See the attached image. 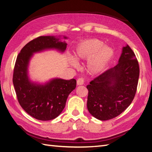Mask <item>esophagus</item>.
<instances>
[{"label":"esophagus","mask_w":152,"mask_h":152,"mask_svg":"<svg viewBox=\"0 0 152 152\" xmlns=\"http://www.w3.org/2000/svg\"><path fill=\"white\" fill-rule=\"evenodd\" d=\"M77 84L78 86L83 85L84 84V80L83 78H79V79H78V80H77Z\"/></svg>","instance_id":"obj_1"}]
</instances>
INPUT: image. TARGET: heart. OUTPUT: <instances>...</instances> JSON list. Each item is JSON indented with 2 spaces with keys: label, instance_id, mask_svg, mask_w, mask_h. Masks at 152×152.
<instances>
[{
  "label": "heart",
  "instance_id": "1",
  "mask_svg": "<svg viewBox=\"0 0 152 152\" xmlns=\"http://www.w3.org/2000/svg\"><path fill=\"white\" fill-rule=\"evenodd\" d=\"M103 41L98 39L85 40L77 45L74 58H69L73 67L78 66L77 61L86 60V70L89 74L95 75L104 70L114 56V50L109 45H103Z\"/></svg>",
  "mask_w": 152,
  "mask_h": 152
}]
</instances>
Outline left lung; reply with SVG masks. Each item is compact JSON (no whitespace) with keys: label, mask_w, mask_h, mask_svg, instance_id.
I'll list each match as a JSON object with an SVG mask.
<instances>
[{"label":"left lung","mask_w":152,"mask_h":152,"mask_svg":"<svg viewBox=\"0 0 152 152\" xmlns=\"http://www.w3.org/2000/svg\"><path fill=\"white\" fill-rule=\"evenodd\" d=\"M140 75L138 62L127 44L122 48L118 64L96 77L87 86V107L100 121L119 115L132 103Z\"/></svg>","instance_id":"1"}]
</instances>
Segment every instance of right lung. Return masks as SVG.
Returning <instances> with one entry per match:
<instances>
[{"label": "right lung", "instance_id": "add662e5", "mask_svg": "<svg viewBox=\"0 0 152 152\" xmlns=\"http://www.w3.org/2000/svg\"><path fill=\"white\" fill-rule=\"evenodd\" d=\"M40 36L32 40L18 55L14 68L13 85L21 107L30 116L39 121H50L59 115L65 107L68 95L75 89L74 79L53 78L40 83L32 81L29 75L30 59L35 53L48 50L64 53L67 44L61 39L66 36Z\"/></svg>", "mask_w": 152, "mask_h": 152}]
</instances>
